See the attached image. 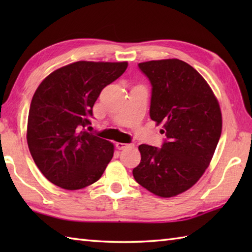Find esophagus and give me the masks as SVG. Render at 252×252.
Segmentation results:
<instances>
[{
	"mask_svg": "<svg viewBox=\"0 0 252 252\" xmlns=\"http://www.w3.org/2000/svg\"><path fill=\"white\" fill-rule=\"evenodd\" d=\"M130 146H133L132 144H126V143H117L116 144V147L119 149V151H121V149H125L126 147H130Z\"/></svg>",
	"mask_w": 252,
	"mask_h": 252,
	"instance_id": "obj_1",
	"label": "esophagus"
}]
</instances>
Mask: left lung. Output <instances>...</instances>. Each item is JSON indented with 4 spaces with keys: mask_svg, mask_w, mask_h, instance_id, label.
Wrapping results in <instances>:
<instances>
[{
    "mask_svg": "<svg viewBox=\"0 0 252 252\" xmlns=\"http://www.w3.org/2000/svg\"><path fill=\"white\" fill-rule=\"evenodd\" d=\"M152 84L149 116L162 123L161 148L142 144L133 169L138 184L160 197H173L194 185L210 163L222 131L218 100L196 69L180 60L138 63Z\"/></svg>",
    "mask_w": 252,
    "mask_h": 252,
    "instance_id": "obj_1",
    "label": "left lung"
}]
</instances>
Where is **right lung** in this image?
I'll use <instances>...</instances> for the list:
<instances>
[{
  "instance_id": "1",
  "label": "right lung",
  "mask_w": 252,
  "mask_h": 252,
  "mask_svg": "<svg viewBox=\"0 0 252 252\" xmlns=\"http://www.w3.org/2000/svg\"><path fill=\"white\" fill-rule=\"evenodd\" d=\"M126 62H77L47 76L32 97L27 142L36 167L53 184L81 189L100 179L114 145L85 131L106 85L126 71Z\"/></svg>"
}]
</instances>
